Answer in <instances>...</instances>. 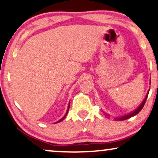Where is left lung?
Instances as JSON below:
<instances>
[{
	"instance_id": "8db88e82",
	"label": "left lung",
	"mask_w": 158,
	"mask_h": 158,
	"mask_svg": "<svg viewBox=\"0 0 158 158\" xmlns=\"http://www.w3.org/2000/svg\"><path fill=\"white\" fill-rule=\"evenodd\" d=\"M148 92L147 95L146 96V98H145V99H144V100H143V102L141 103L140 106H139L138 107V108H137V109H136L135 110H134V111H132L131 113H130V114H127V115L123 116V117H118V118H115V119H117V120H125V119H127L130 118V117H134V116H135L136 114H138L139 112L140 111V110L143 109V106H144L145 103H146V99H147V97H148ZM106 115H107V114H106Z\"/></svg>"
}]
</instances>
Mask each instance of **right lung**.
Returning <instances> with one entry per match:
<instances>
[{
    "instance_id": "obj_1",
    "label": "right lung",
    "mask_w": 158,
    "mask_h": 158,
    "mask_svg": "<svg viewBox=\"0 0 158 158\" xmlns=\"http://www.w3.org/2000/svg\"><path fill=\"white\" fill-rule=\"evenodd\" d=\"M69 108H70V102H69V106H68V110H67V112H66V114H65V115L64 116V117H62V118H61V119H60V120H59V121H58V122H56V123H58L61 122V121H62V120H63V119H64L65 118V117H66V116H67V114H68V110H69Z\"/></svg>"
}]
</instances>
